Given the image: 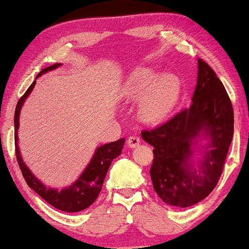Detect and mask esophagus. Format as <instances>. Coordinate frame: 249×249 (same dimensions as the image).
<instances>
[{
  "instance_id": "esophagus-1",
  "label": "esophagus",
  "mask_w": 249,
  "mask_h": 249,
  "mask_svg": "<svg viewBox=\"0 0 249 249\" xmlns=\"http://www.w3.org/2000/svg\"><path fill=\"white\" fill-rule=\"evenodd\" d=\"M139 142H141V139H139V137H137V136H130L127 141L128 146L131 148L137 147V146L139 145Z\"/></svg>"
}]
</instances>
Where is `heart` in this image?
I'll return each instance as SVG.
<instances>
[{"label":"heart","instance_id":"1","mask_svg":"<svg viewBox=\"0 0 249 249\" xmlns=\"http://www.w3.org/2000/svg\"><path fill=\"white\" fill-rule=\"evenodd\" d=\"M179 94V81L175 74L161 73L147 67L136 69L125 81L122 96L135 101L141 97L138 117L142 121L158 122L171 111Z\"/></svg>","mask_w":249,"mask_h":249}]
</instances>
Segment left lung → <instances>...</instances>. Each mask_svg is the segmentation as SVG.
<instances>
[{"mask_svg":"<svg viewBox=\"0 0 249 249\" xmlns=\"http://www.w3.org/2000/svg\"><path fill=\"white\" fill-rule=\"evenodd\" d=\"M203 134L210 139L198 167L192 165V146ZM233 136V108L222 81L198 59L192 104L169 121L142 130L154 149L149 170L153 188L169 205L189 207L215 188Z\"/></svg>","mask_w":249,"mask_h":249,"instance_id":"1","label":"left lung"}]
</instances>
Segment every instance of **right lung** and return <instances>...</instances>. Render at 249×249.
<instances>
[{"mask_svg":"<svg viewBox=\"0 0 249 249\" xmlns=\"http://www.w3.org/2000/svg\"><path fill=\"white\" fill-rule=\"evenodd\" d=\"M61 66L60 63H55L43 69L37 74L36 78L42 76L43 73L56 69ZM36 80L33 81L26 93L20 97L17 104L15 112V144H16V156L18 161L19 168L21 170L23 178H25L27 185L32 188L34 192L38 194L43 199L51 204L55 209L63 211L68 213H74L83 211L89 207L95 200H96L98 194L101 193L102 186H103L105 176H107V170L110 168L111 162L115 158L121 154L122 148H124V138H120L117 142H108L97 147L95 151L93 159L90 160L89 164L81 173V176L76 180L72 185L63 189H54L49 188L44 183L39 181L35 176L30 172L28 166L22 161L21 154H20L18 147V129H19V115L21 110L22 104L25 103L26 98L32 93L34 86H35Z\"/></svg>","mask_w":249,"mask_h":249,"instance_id":"right-lung-1","label":"right lung"}]
</instances>
